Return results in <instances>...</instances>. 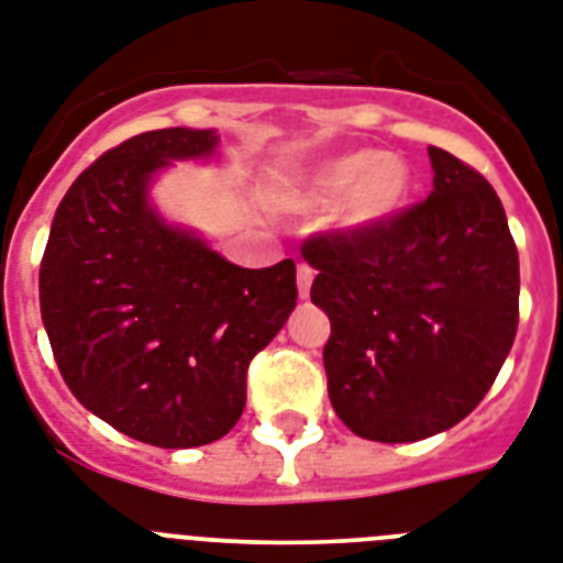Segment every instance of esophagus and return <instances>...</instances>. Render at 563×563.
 Listing matches in <instances>:
<instances>
[{"mask_svg": "<svg viewBox=\"0 0 563 563\" xmlns=\"http://www.w3.org/2000/svg\"><path fill=\"white\" fill-rule=\"evenodd\" d=\"M313 267H310V264H305L301 262L299 267H296V285H299V296L301 299H308L310 296V285H313Z\"/></svg>", "mask_w": 563, "mask_h": 563, "instance_id": "1", "label": "esophagus"}]
</instances>
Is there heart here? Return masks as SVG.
I'll return each mask as SVG.
<instances>
[{
	"label": "heart",
	"mask_w": 563,
	"mask_h": 563,
	"mask_svg": "<svg viewBox=\"0 0 563 563\" xmlns=\"http://www.w3.org/2000/svg\"><path fill=\"white\" fill-rule=\"evenodd\" d=\"M408 189L411 172L397 155L360 148L287 178L278 198L292 209H319L336 200L333 224L345 232H362L388 221L406 203Z\"/></svg>",
	"instance_id": "heart-1"
}]
</instances>
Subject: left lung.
I'll list each match as a JSON object with an SVG mask.
<instances>
[{
    "mask_svg": "<svg viewBox=\"0 0 563 563\" xmlns=\"http://www.w3.org/2000/svg\"><path fill=\"white\" fill-rule=\"evenodd\" d=\"M434 189L362 232L310 239V299L331 319L328 397L347 429L415 443L472 415L518 331V250L489 180L429 146Z\"/></svg>",
    "mask_w": 563,
    "mask_h": 563,
    "instance_id": "1",
    "label": "left lung"
}]
</instances>
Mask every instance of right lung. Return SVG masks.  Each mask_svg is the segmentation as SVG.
Returning a JSON list of instances; mask_svg holds the SVG:
<instances>
[{"label":"right lung","instance_id":"1","mask_svg":"<svg viewBox=\"0 0 563 563\" xmlns=\"http://www.w3.org/2000/svg\"><path fill=\"white\" fill-rule=\"evenodd\" d=\"M216 146V129L175 125L109 148L59 201L40 264L65 385L111 429L161 449L207 445L239 422L250 360L299 296L292 258L244 271L148 198L161 172Z\"/></svg>","mask_w":563,"mask_h":563}]
</instances>
